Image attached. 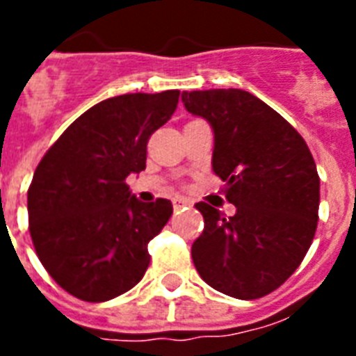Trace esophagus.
<instances>
[{
  "label": "esophagus",
  "instance_id": "34e87169",
  "mask_svg": "<svg viewBox=\"0 0 356 356\" xmlns=\"http://www.w3.org/2000/svg\"><path fill=\"white\" fill-rule=\"evenodd\" d=\"M190 205H192V201L186 200V197H181V195L173 197V211H181V209H184V207H190Z\"/></svg>",
  "mask_w": 356,
  "mask_h": 356
}]
</instances>
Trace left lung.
I'll list each match as a JSON object with an SVG mask.
<instances>
[{
    "mask_svg": "<svg viewBox=\"0 0 356 356\" xmlns=\"http://www.w3.org/2000/svg\"><path fill=\"white\" fill-rule=\"evenodd\" d=\"M184 108L214 133L212 170L236 214L197 203L205 229L192 245L201 279L236 299L273 292L298 270L318 225L320 177L301 134L238 88L183 92Z\"/></svg>",
    "mask_w": 356,
    "mask_h": 356,
    "instance_id": "left-lung-1",
    "label": "left lung"
}]
</instances>
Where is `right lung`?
<instances>
[{
  "label": "right lung",
  "instance_id": "add662e5",
  "mask_svg": "<svg viewBox=\"0 0 356 356\" xmlns=\"http://www.w3.org/2000/svg\"><path fill=\"white\" fill-rule=\"evenodd\" d=\"M179 94L136 92L97 103L36 166L27 192L31 238L47 273L75 298L108 301L144 277L147 243L173 207L142 203L125 179L145 170L147 140L172 118Z\"/></svg>",
  "mask_w": 356,
  "mask_h": 356
}]
</instances>
